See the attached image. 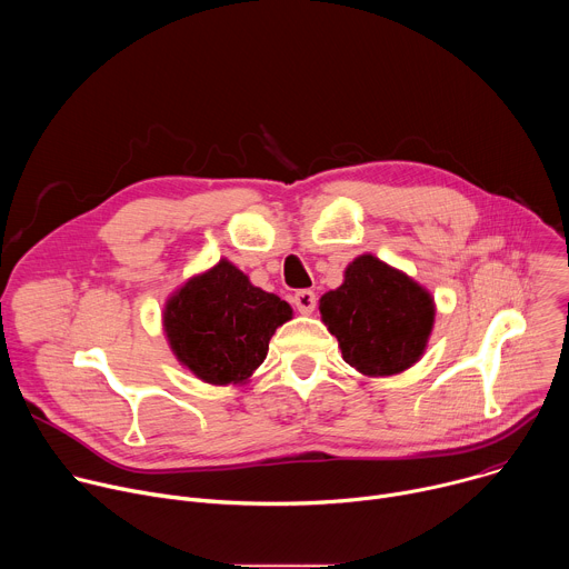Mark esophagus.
I'll return each mask as SVG.
<instances>
[{
    "label": "esophagus",
    "mask_w": 569,
    "mask_h": 569,
    "mask_svg": "<svg viewBox=\"0 0 569 569\" xmlns=\"http://www.w3.org/2000/svg\"><path fill=\"white\" fill-rule=\"evenodd\" d=\"M292 301H295V306H297V310H299L301 315H310V312L315 310V306H317V297H315L312 290H299V292L292 297Z\"/></svg>",
    "instance_id": "obj_1"
}]
</instances>
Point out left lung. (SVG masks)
Instances as JSON below:
<instances>
[{"label": "left lung", "mask_w": 569, "mask_h": 569, "mask_svg": "<svg viewBox=\"0 0 569 569\" xmlns=\"http://www.w3.org/2000/svg\"><path fill=\"white\" fill-rule=\"evenodd\" d=\"M319 315L345 362L367 378H382L423 358L437 303L408 272L360 254L347 266L342 286L321 295Z\"/></svg>", "instance_id": "1"}]
</instances>
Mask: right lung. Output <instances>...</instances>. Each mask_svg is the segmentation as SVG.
I'll use <instances>...</instances> for the list:
<instances>
[{"mask_svg":"<svg viewBox=\"0 0 569 569\" xmlns=\"http://www.w3.org/2000/svg\"><path fill=\"white\" fill-rule=\"evenodd\" d=\"M288 319V301L252 286L227 259L189 277L161 310L178 362L216 387L250 382L268 356L270 338Z\"/></svg>","mask_w":569,"mask_h":569,"instance_id":"1","label":"right lung"}]
</instances>
